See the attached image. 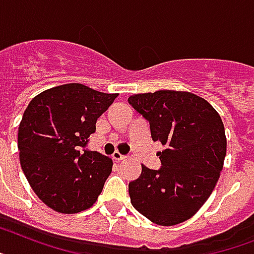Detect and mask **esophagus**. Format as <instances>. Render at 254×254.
Segmentation results:
<instances>
[{"label":"esophagus","mask_w":254,"mask_h":254,"mask_svg":"<svg viewBox=\"0 0 254 254\" xmlns=\"http://www.w3.org/2000/svg\"><path fill=\"white\" fill-rule=\"evenodd\" d=\"M113 160L114 161H117V162H119V161H123L126 158V156H122V154H121V153L118 152V150H115L114 153H113Z\"/></svg>","instance_id":"34e87169"}]
</instances>
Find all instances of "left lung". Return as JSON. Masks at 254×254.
Segmentation results:
<instances>
[{"label":"left lung","mask_w":254,"mask_h":254,"mask_svg":"<svg viewBox=\"0 0 254 254\" xmlns=\"http://www.w3.org/2000/svg\"><path fill=\"white\" fill-rule=\"evenodd\" d=\"M129 105L150 125L160 170L141 165L128 184L132 206L153 223L174 226L193 217L209 198L225 162L227 140L221 117L190 92L157 91L129 96Z\"/></svg>","instance_id":"8db88e82"}]
</instances>
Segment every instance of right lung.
<instances>
[{"label": "right lung", "mask_w": 254, "mask_h": 254, "mask_svg": "<svg viewBox=\"0 0 254 254\" xmlns=\"http://www.w3.org/2000/svg\"><path fill=\"white\" fill-rule=\"evenodd\" d=\"M117 97L70 83L41 92L27 106L18 129L19 160L33 192L50 209L75 214L97 201L113 161L81 148Z\"/></svg>", "instance_id": "1"}]
</instances>
